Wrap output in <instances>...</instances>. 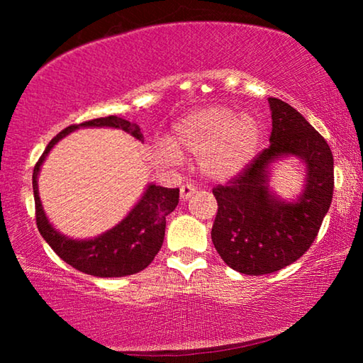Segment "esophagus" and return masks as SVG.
I'll return each instance as SVG.
<instances>
[{"instance_id": "esophagus-1", "label": "esophagus", "mask_w": 363, "mask_h": 363, "mask_svg": "<svg viewBox=\"0 0 363 363\" xmlns=\"http://www.w3.org/2000/svg\"><path fill=\"white\" fill-rule=\"evenodd\" d=\"M195 186L194 184H190V182H187V184H184V186H181V199L182 200H187V199H190V196H192L194 194H195Z\"/></svg>"}]
</instances>
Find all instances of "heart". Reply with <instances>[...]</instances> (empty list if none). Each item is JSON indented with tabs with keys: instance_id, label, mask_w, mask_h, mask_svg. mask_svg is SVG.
<instances>
[{
	"instance_id": "b5f03b06",
	"label": "heart",
	"mask_w": 363,
	"mask_h": 363,
	"mask_svg": "<svg viewBox=\"0 0 363 363\" xmlns=\"http://www.w3.org/2000/svg\"><path fill=\"white\" fill-rule=\"evenodd\" d=\"M174 144L181 150L200 155V168L213 179H229L255 157L261 128L248 113L238 115L224 106H211L189 113L173 128ZM160 157L169 163L181 160L171 143L158 147Z\"/></svg>"
}]
</instances>
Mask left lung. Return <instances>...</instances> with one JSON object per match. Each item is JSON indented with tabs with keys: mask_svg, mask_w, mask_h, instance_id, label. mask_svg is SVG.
Wrapping results in <instances>:
<instances>
[{
	"mask_svg": "<svg viewBox=\"0 0 363 363\" xmlns=\"http://www.w3.org/2000/svg\"><path fill=\"white\" fill-rule=\"evenodd\" d=\"M272 133L257 153L225 186L213 187L218 201L211 238L227 266L240 274H272L298 261L314 243L333 199V153L315 128L290 104L269 97ZM305 160L308 181L296 202L268 192L269 163L280 156Z\"/></svg>",
	"mask_w": 363,
	"mask_h": 363,
	"instance_id": "8db88e82",
	"label": "left lung"
}]
</instances>
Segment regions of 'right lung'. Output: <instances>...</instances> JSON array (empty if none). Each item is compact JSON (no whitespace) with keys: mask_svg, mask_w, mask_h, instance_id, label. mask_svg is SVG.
<instances>
[{"mask_svg":"<svg viewBox=\"0 0 363 363\" xmlns=\"http://www.w3.org/2000/svg\"><path fill=\"white\" fill-rule=\"evenodd\" d=\"M79 126L118 128V130L133 134L139 140H143L144 138L138 125L115 115L83 121L79 125H70L60 131L48 144L46 150L43 152V155L33 168L36 225H38L43 238L54 250V253L67 264H70L72 267L79 270V272L94 275V277H125V275L140 272V270L149 266L160 248H162L167 216L169 213H173L177 203H179V189H167L152 184V186L147 187L144 196L133 208L131 213L118 225H115L112 230L96 237L94 240H72V238H67L54 229L45 216L38 196L36 177H38L41 163L45 162L48 152L52 149L54 144Z\"/></svg>","mask_w":363,"mask_h":363,"instance_id":"add662e5","label":"right lung"}]
</instances>
